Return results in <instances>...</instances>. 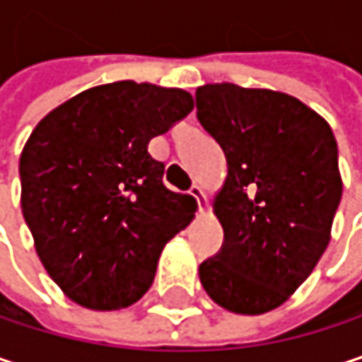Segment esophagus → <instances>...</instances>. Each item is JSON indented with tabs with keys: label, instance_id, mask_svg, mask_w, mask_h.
<instances>
[{
	"label": "esophagus",
	"instance_id": "esophagus-1",
	"mask_svg": "<svg viewBox=\"0 0 362 362\" xmlns=\"http://www.w3.org/2000/svg\"><path fill=\"white\" fill-rule=\"evenodd\" d=\"M188 192L197 199V203H199V211H203V209H205V192H203V188H201V186H197V184H192Z\"/></svg>",
	"mask_w": 362,
	"mask_h": 362
}]
</instances>
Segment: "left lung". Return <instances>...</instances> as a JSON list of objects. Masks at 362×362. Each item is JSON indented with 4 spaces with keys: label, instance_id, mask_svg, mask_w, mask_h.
Masks as SVG:
<instances>
[{
    "label": "left lung",
    "instance_id": "1",
    "mask_svg": "<svg viewBox=\"0 0 362 362\" xmlns=\"http://www.w3.org/2000/svg\"><path fill=\"white\" fill-rule=\"evenodd\" d=\"M197 117L228 161L214 203L223 245L199 265L201 284L228 311H272L329 245L342 199L334 132L296 97L230 83L197 88Z\"/></svg>",
    "mask_w": 362,
    "mask_h": 362
}]
</instances>
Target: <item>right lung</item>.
<instances>
[{
	"instance_id": "right-lung-1",
	"label": "right lung",
	"mask_w": 362,
	"mask_h": 362,
	"mask_svg": "<svg viewBox=\"0 0 362 362\" xmlns=\"http://www.w3.org/2000/svg\"><path fill=\"white\" fill-rule=\"evenodd\" d=\"M182 88L101 84L55 107L20 155L22 215L68 298L93 311L136 303L194 201L163 184L148 141L192 112Z\"/></svg>"
}]
</instances>
